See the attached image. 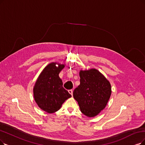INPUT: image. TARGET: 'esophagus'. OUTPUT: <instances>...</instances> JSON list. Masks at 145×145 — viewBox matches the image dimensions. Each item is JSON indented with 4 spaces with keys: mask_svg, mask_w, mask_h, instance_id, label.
I'll list each match as a JSON object with an SVG mask.
<instances>
[{
    "mask_svg": "<svg viewBox=\"0 0 145 145\" xmlns=\"http://www.w3.org/2000/svg\"><path fill=\"white\" fill-rule=\"evenodd\" d=\"M68 92H69V94L71 95L72 96V90H68Z\"/></svg>",
    "mask_w": 145,
    "mask_h": 145,
    "instance_id": "esophagus-1",
    "label": "esophagus"
}]
</instances>
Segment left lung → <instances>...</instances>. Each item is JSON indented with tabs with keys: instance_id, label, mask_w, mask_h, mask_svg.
<instances>
[{
	"instance_id": "1",
	"label": "left lung",
	"mask_w": 145,
	"mask_h": 145,
	"mask_svg": "<svg viewBox=\"0 0 145 145\" xmlns=\"http://www.w3.org/2000/svg\"><path fill=\"white\" fill-rule=\"evenodd\" d=\"M80 84L73 91L80 111L86 116L94 117L105 108L111 95V86L95 68L80 70Z\"/></svg>"
}]
</instances>
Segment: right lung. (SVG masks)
I'll use <instances>...</instances> for the list:
<instances>
[{
  "label": "right lung",
  "instance_id": "right-lung-1",
  "mask_svg": "<svg viewBox=\"0 0 145 145\" xmlns=\"http://www.w3.org/2000/svg\"><path fill=\"white\" fill-rule=\"evenodd\" d=\"M58 66H56V65ZM64 64L51 62L39 76L33 88L34 101L43 111L52 114L58 111L71 95L63 88L59 74Z\"/></svg>",
  "mask_w": 145,
  "mask_h": 145
}]
</instances>
